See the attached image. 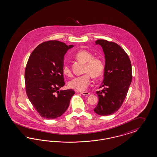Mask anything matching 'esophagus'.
I'll use <instances>...</instances> for the list:
<instances>
[{
    "label": "esophagus",
    "mask_w": 157,
    "mask_h": 157,
    "mask_svg": "<svg viewBox=\"0 0 157 157\" xmlns=\"http://www.w3.org/2000/svg\"><path fill=\"white\" fill-rule=\"evenodd\" d=\"M80 93L82 94H83V96H87L88 95H89V94H90V93L87 92H80Z\"/></svg>",
    "instance_id": "1"
}]
</instances>
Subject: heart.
I'll list each match as a JSON object with an SVG mask.
<instances>
[{"instance_id": "heart-1", "label": "heart", "mask_w": 157, "mask_h": 157, "mask_svg": "<svg viewBox=\"0 0 157 157\" xmlns=\"http://www.w3.org/2000/svg\"><path fill=\"white\" fill-rule=\"evenodd\" d=\"M75 59L85 63V75L77 76L68 83V86L76 91L82 92L85 90L90 83V76L94 78H98L103 75L104 71V64L101 59L94 58L93 55L89 52L82 50L78 52L74 56ZM63 73L67 76H71L72 72L70 67L64 64L63 67Z\"/></svg>"}]
</instances>
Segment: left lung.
<instances>
[{
  "label": "left lung",
  "instance_id": "1",
  "mask_svg": "<svg viewBox=\"0 0 157 157\" xmlns=\"http://www.w3.org/2000/svg\"><path fill=\"white\" fill-rule=\"evenodd\" d=\"M105 55V68L102 90L96 92L98 103L94 111L100 115L114 114L124 102L132 79V65L129 56L119 45L98 39Z\"/></svg>",
  "mask_w": 157,
  "mask_h": 157
}]
</instances>
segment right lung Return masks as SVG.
I'll list each match as a JSON object with an SVG mask.
<instances>
[{
  "mask_svg": "<svg viewBox=\"0 0 157 157\" xmlns=\"http://www.w3.org/2000/svg\"><path fill=\"white\" fill-rule=\"evenodd\" d=\"M73 45L58 40L39 44L28 60L25 83L28 98L39 115L46 119H55L67 109L72 89H59L65 83L63 73L64 55Z\"/></svg>",
  "mask_w": 157,
  "mask_h": 157,
  "instance_id": "1",
  "label": "right lung"
}]
</instances>
